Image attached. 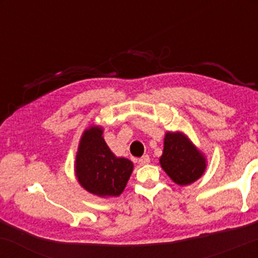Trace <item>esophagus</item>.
Segmentation results:
<instances>
[{
    "label": "esophagus",
    "instance_id": "1",
    "mask_svg": "<svg viewBox=\"0 0 258 258\" xmlns=\"http://www.w3.org/2000/svg\"><path fill=\"white\" fill-rule=\"evenodd\" d=\"M149 162H150V158L148 155H144V156H142L141 159H138V164L141 165V166L149 164Z\"/></svg>",
    "mask_w": 258,
    "mask_h": 258
}]
</instances>
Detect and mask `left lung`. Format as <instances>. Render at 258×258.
Instances as JSON below:
<instances>
[{
    "mask_svg": "<svg viewBox=\"0 0 258 258\" xmlns=\"http://www.w3.org/2000/svg\"><path fill=\"white\" fill-rule=\"evenodd\" d=\"M160 165L178 185L194 183L205 172L207 161L193 142L183 132H166Z\"/></svg>",
    "mask_w": 258,
    "mask_h": 258,
    "instance_id": "8db88e82",
    "label": "left lung"
}]
</instances>
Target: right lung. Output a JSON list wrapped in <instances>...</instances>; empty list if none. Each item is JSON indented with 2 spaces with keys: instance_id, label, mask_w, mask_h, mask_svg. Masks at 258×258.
I'll return each mask as SVG.
<instances>
[{
  "instance_id": "add662e5",
  "label": "right lung",
  "mask_w": 258,
  "mask_h": 258,
  "mask_svg": "<svg viewBox=\"0 0 258 258\" xmlns=\"http://www.w3.org/2000/svg\"><path fill=\"white\" fill-rule=\"evenodd\" d=\"M132 171L131 160L117 158L105 143L102 126L85 130L75 160V176L82 188L100 198L119 197Z\"/></svg>"
}]
</instances>
